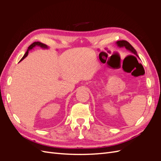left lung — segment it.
<instances>
[{"label":"left lung","instance_id":"obj_1","mask_svg":"<svg viewBox=\"0 0 161 161\" xmlns=\"http://www.w3.org/2000/svg\"><path fill=\"white\" fill-rule=\"evenodd\" d=\"M116 43H117V45H118L120 47H125L128 50H129L130 52H131V53H134V55H136V56L138 57V56L137 54V52H136V50L133 47V46H131L130 43L129 42H128L127 41H125V40H120V41L117 42Z\"/></svg>","mask_w":161,"mask_h":161}]
</instances>
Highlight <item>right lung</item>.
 <instances>
[{
	"label": "right lung",
	"mask_w": 161,
	"mask_h": 161,
	"mask_svg": "<svg viewBox=\"0 0 161 161\" xmlns=\"http://www.w3.org/2000/svg\"><path fill=\"white\" fill-rule=\"evenodd\" d=\"M40 46L41 47H42V48H47L48 47L47 46V45H46V44H44V43H41V42H33L32 44H31L30 46L28 47V49H27V52H25V54H24V56H23V58H21V60H20V61H21L22 60H23L24 58H25V57H27V55H28V53H29V51L30 50H32L33 48L35 47V46Z\"/></svg>",
	"instance_id": "right-lung-1"
}]
</instances>
